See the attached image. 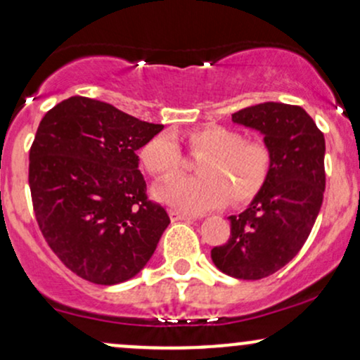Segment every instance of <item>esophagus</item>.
Returning a JSON list of instances; mask_svg holds the SVG:
<instances>
[{"instance_id":"1","label":"esophagus","mask_w":360,"mask_h":360,"mask_svg":"<svg viewBox=\"0 0 360 360\" xmlns=\"http://www.w3.org/2000/svg\"><path fill=\"white\" fill-rule=\"evenodd\" d=\"M168 216H169V219H172V221H191V219H193V217L188 216V214L175 211V209H169Z\"/></svg>"}]
</instances>
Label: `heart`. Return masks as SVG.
Listing matches in <instances>:
<instances>
[{
  "label": "heart",
  "instance_id": "heart-1",
  "mask_svg": "<svg viewBox=\"0 0 360 360\" xmlns=\"http://www.w3.org/2000/svg\"><path fill=\"white\" fill-rule=\"evenodd\" d=\"M195 156V179L176 176L160 184L155 197L188 214H200L233 202H246L267 184L272 151L262 141H246L241 132L223 126H207L188 134ZM141 163L155 176H168L181 167V151L172 134L155 136L141 149Z\"/></svg>",
  "mask_w": 360,
  "mask_h": 360
}]
</instances>
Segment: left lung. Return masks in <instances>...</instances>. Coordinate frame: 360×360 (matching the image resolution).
I'll return each instance as SVG.
<instances>
[{
	"label": "left lung",
	"instance_id": "8db88e82",
	"mask_svg": "<svg viewBox=\"0 0 360 360\" xmlns=\"http://www.w3.org/2000/svg\"><path fill=\"white\" fill-rule=\"evenodd\" d=\"M231 119L264 134L272 169L252 204L229 216L231 236L211 258L228 276L258 281L288 265L313 229L325 193V137L297 105L258 103Z\"/></svg>",
	"mask_w": 360,
	"mask_h": 360
}]
</instances>
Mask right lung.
I'll list each match as a JSON object with an SVG mask.
<instances>
[{"mask_svg":"<svg viewBox=\"0 0 360 360\" xmlns=\"http://www.w3.org/2000/svg\"><path fill=\"white\" fill-rule=\"evenodd\" d=\"M161 129L86 96L63 100L40 120L28 165L35 219L84 281L114 285L137 276L168 228L136 155Z\"/></svg>","mask_w":360,"mask_h":360,"instance_id":"1","label":"right lung"}]
</instances>
